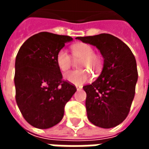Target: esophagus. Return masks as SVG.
<instances>
[{
    "mask_svg": "<svg viewBox=\"0 0 149 149\" xmlns=\"http://www.w3.org/2000/svg\"><path fill=\"white\" fill-rule=\"evenodd\" d=\"M81 88H82V87H81V86H77V91L81 90Z\"/></svg>",
    "mask_w": 149,
    "mask_h": 149,
    "instance_id": "1",
    "label": "esophagus"
}]
</instances>
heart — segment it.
Returning a JSON list of instances; mask_svg holds the SVG:
<instances>
[{
  "instance_id": "obj_1",
  "label": "heart",
  "mask_w": 149,
  "mask_h": 149,
  "mask_svg": "<svg viewBox=\"0 0 149 149\" xmlns=\"http://www.w3.org/2000/svg\"><path fill=\"white\" fill-rule=\"evenodd\" d=\"M72 56L76 61H80L79 68L94 70V74H98L103 67V61L100 56L94 53V49L89 45L80 43L72 48ZM73 59L65 49H61L56 54V64L62 72L68 71L73 65ZM65 79L75 85H82L90 81L91 75L87 70H78L68 72Z\"/></svg>"
}]
</instances>
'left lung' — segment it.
Here are the masks:
<instances>
[{"label": "left lung", "instance_id": "obj_1", "mask_svg": "<svg viewBox=\"0 0 149 149\" xmlns=\"http://www.w3.org/2000/svg\"><path fill=\"white\" fill-rule=\"evenodd\" d=\"M77 39L96 46L104 57L99 77L83 87L87 94L88 118L100 128L116 127L127 117L134 98L138 79L134 55L126 44L111 34Z\"/></svg>", "mask_w": 149, "mask_h": 149}]
</instances>
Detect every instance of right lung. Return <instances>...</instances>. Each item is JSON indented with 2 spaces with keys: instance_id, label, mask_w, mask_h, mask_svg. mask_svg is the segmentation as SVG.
Masks as SVG:
<instances>
[{
  "instance_id": "1",
  "label": "right lung",
  "mask_w": 149,
  "mask_h": 149,
  "mask_svg": "<svg viewBox=\"0 0 149 149\" xmlns=\"http://www.w3.org/2000/svg\"><path fill=\"white\" fill-rule=\"evenodd\" d=\"M72 38L42 32L21 45L15 62L16 101L25 120L46 129L57 125L77 88L62 80L56 54Z\"/></svg>"
}]
</instances>
